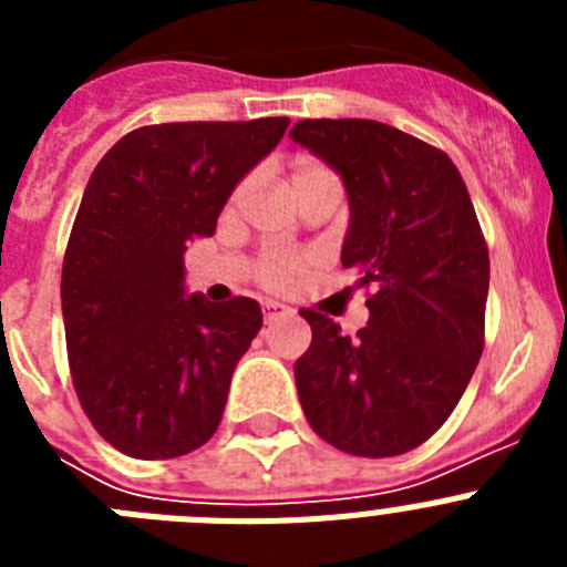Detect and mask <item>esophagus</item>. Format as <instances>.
<instances>
[{"instance_id":"1","label":"esophagus","mask_w":567,"mask_h":567,"mask_svg":"<svg viewBox=\"0 0 567 567\" xmlns=\"http://www.w3.org/2000/svg\"><path fill=\"white\" fill-rule=\"evenodd\" d=\"M287 315H292V309H289L287 303H278V300H267V303H264V320H267V323H272V320L278 318H287Z\"/></svg>"}]
</instances>
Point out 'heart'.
<instances>
[{
	"mask_svg": "<svg viewBox=\"0 0 567 567\" xmlns=\"http://www.w3.org/2000/svg\"><path fill=\"white\" fill-rule=\"evenodd\" d=\"M323 178H332V173H329L323 164L315 162V158H309V155H298V158L292 162V169H289V189H292L295 198H300V195L307 193L312 184L323 182ZM240 193H244V184H238V187H235V193L229 202L233 204L238 202ZM309 264H312V258H309V255L284 252V249H267V252H260L258 260H255L252 275L264 289H272V292H287V289H292L295 284H298V280L307 275Z\"/></svg>",
	"mask_w": 567,
	"mask_h": 567,
	"instance_id": "obj_1",
	"label": "heart"
}]
</instances>
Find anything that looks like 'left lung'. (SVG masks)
<instances>
[{
	"mask_svg": "<svg viewBox=\"0 0 567 567\" xmlns=\"http://www.w3.org/2000/svg\"><path fill=\"white\" fill-rule=\"evenodd\" d=\"M292 138L340 173L352 221L343 267L360 272L369 323L354 338L300 309L312 343L295 383L320 440L398 457L437 432L485 346L488 247L443 150L369 118H303Z\"/></svg>",
	"mask_w": 567,
	"mask_h": 567,
	"instance_id": "1",
	"label": "left lung"
}]
</instances>
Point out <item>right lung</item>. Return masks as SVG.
<instances>
[{"label":"right lung","instance_id":"obj_1","mask_svg":"<svg viewBox=\"0 0 567 567\" xmlns=\"http://www.w3.org/2000/svg\"><path fill=\"white\" fill-rule=\"evenodd\" d=\"M287 127V115L147 124L90 175L64 249V340L84 414L127 457H182L221 423L264 318L252 298H184V252L215 233L235 184Z\"/></svg>","mask_w":567,"mask_h":567}]
</instances>
